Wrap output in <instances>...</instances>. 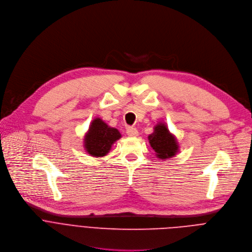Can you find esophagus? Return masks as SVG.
I'll return each instance as SVG.
<instances>
[{"mask_svg":"<svg viewBox=\"0 0 252 252\" xmlns=\"http://www.w3.org/2000/svg\"><path fill=\"white\" fill-rule=\"evenodd\" d=\"M126 133H127V135L130 136V137H136V136H138V130H137L136 128H134V127H127Z\"/></svg>","mask_w":252,"mask_h":252,"instance_id":"esophagus-1","label":"esophagus"}]
</instances>
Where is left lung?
I'll use <instances>...</instances> for the list:
<instances>
[{"label": "left lung", "mask_w": 252, "mask_h": 252, "mask_svg": "<svg viewBox=\"0 0 252 252\" xmlns=\"http://www.w3.org/2000/svg\"><path fill=\"white\" fill-rule=\"evenodd\" d=\"M151 147L155 151L159 159H169L174 157L179 151V145L176 137L170 133L168 127L164 123L155 126L154 132L148 137Z\"/></svg>", "instance_id": "8db88e82"}]
</instances>
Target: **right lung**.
<instances>
[{"instance_id":"1","label":"right lung","mask_w":252,"mask_h":252,"mask_svg":"<svg viewBox=\"0 0 252 252\" xmlns=\"http://www.w3.org/2000/svg\"><path fill=\"white\" fill-rule=\"evenodd\" d=\"M120 138L121 134L116 128L108 126L102 119L95 118L84 137V148L93 157H103Z\"/></svg>"}]
</instances>
